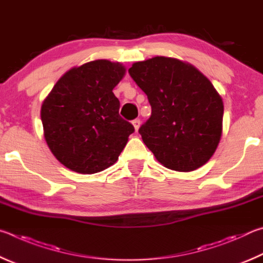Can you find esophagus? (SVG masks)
I'll use <instances>...</instances> for the list:
<instances>
[{"instance_id": "34e87169", "label": "esophagus", "mask_w": 263, "mask_h": 263, "mask_svg": "<svg viewBox=\"0 0 263 263\" xmlns=\"http://www.w3.org/2000/svg\"><path fill=\"white\" fill-rule=\"evenodd\" d=\"M133 126H134V128H135V130L137 132L139 130V128H140V126H141V121H140V119H135V120H133Z\"/></svg>"}]
</instances>
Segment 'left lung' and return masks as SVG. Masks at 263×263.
<instances>
[{
	"mask_svg": "<svg viewBox=\"0 0 263 263\" xmlns=\"http://www.w3.org/2000/svg\"><path fill=\"white\" fill-rule=\"evenodd\" d=\"M128 72L151 105L139 133L156 159L179 172L208 162L222 136L224 113L208 78L192 64L165 57L136 62Z\"/></svg>",
	"mask_w": 263,
	"mask_h": 263,
	"instance_id": "1",
	"label": "left lung"
}]
</instances>
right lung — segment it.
I'll list each match as a JSON object with an SVG mask.
<instances>
[{
	"label": "right lung",
	"instance_id": "obj_1",
	"mask_svg": "<svg viewBox=\"0 0 263 263\" xmlns=\"http://www.w3.org/2000/svg\"><path fill=\"white\" fill-rule=\"evenodd\" d=\"M124 73L119 62H87L64 73L41 105L48 148L71 171H104L117 162L134 133V126L119 115L120 101L113 93Z\"/></svg>",
	"mask_w": 263,
	"mask_h": 263
}]
</instances>
